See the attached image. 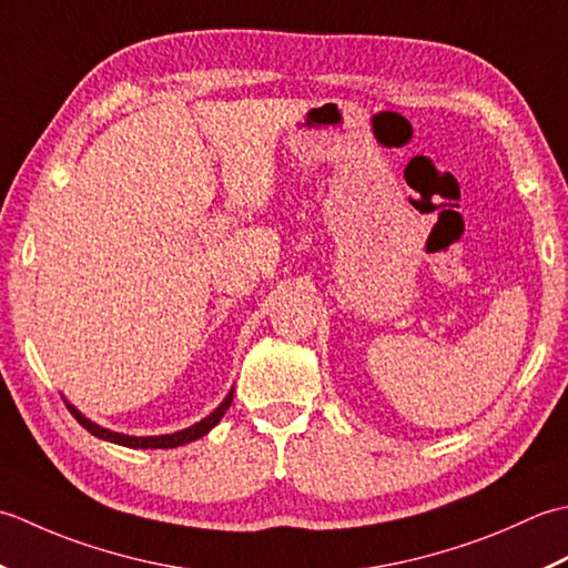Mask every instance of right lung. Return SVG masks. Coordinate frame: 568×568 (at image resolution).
I'll list each match as a JSON object with an SVG mask.
<instances>
[{
	"label": "right lung",
	"instance_id": "right-lung-1",
	"mask_svg": "<svg viewBox=\"0 0 568 568\" xmlns=\"http://www.w3.org/2000/svg\"><path fill=\"white\" fill-rule=\"evenodd\" d=\"M233 392L230 389V395L220 402V407L215 412H211L205 416V419H201L199 424L189 426V429H181L176 434H164V436H126V434H118V432H110V429H102V426H98L95 422L85 419L83 414H80L73 404L65 402V407L71 409V414L78 419V424L83 426V429H88L92 436L98 438H105V442H112V444H120V446H130V448H176V446H183V444H191L195 442V438L205 436L207 432L213 429V426L223 419V414L227 412L230 404H233Z\"/></svg>",
	"mask_w": 568,
	"mask_h": 568
}]
</instances>
